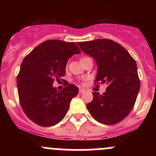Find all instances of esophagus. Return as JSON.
I'll return each mask as SVG.
<instances>
[{
    "label": "esophagus",
    "instance_id": "obj_1",
    "mask_svg": "<svg viewBox=\"0 0 156 156\" xmlns=\"http://www.w3.org/2000/svg\"><path fill=\"white\" fill-rule=\"evenodd\" d=\"M84 92H85V90L84 89H82V88L79 89V94H83V93Z\"/></svg>",
    "mask_w": 156,
    "mask_h": 156
}]
</instances>
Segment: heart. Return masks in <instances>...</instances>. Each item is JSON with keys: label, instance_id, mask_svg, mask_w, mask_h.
I'll return each mask as SVG.
<instances>
[{"label": "heart", "instance_id": "obj_1", "mask_svg": "<svg viewBox=\"0 0 156 156\" xmlns=\"http://www.w3.org/2000/svg\"><path fill=\"white\" fill-rule=\"evenodd\" d=\"M86 58H87V57H82L81 59V60H82V59H86Z\"/></svg>", "mask_w": 156, "mask_h": 156}]
</instances>
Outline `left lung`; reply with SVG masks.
Here are the masks:
<instances>
[{"label":"left lung","instance_id":"1","mask_svg":"<svg viewBox=\"0 0 156 156\" xmlns=\"http://www.w3.org/2000/svg\"><path fill=\"white\" fill-rule=\"evenodd\" d=\"M78 45L96 60L95 82L107 84L102 95L92 93L94 99L87 104L90 114L104 125L119 123L130 112L140 90L136 61L124 47L109 39L78 42Z\"/></svg>","mask_w":156,"mask_h":156}]
</instances>
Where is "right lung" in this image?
Masks as SVG:
<instances>
[{"label":"right lung","instance_id":"obj_1","mask_svg":"<svg viewBox=\"0 0 156 156\" xmlns=\"http://www.w3.org/2000/svg\"><path fill=\"white\" fill-rule=\"evenodd\" d=\"M79 53L81 50L74 42L48 40L24 58L17 75V88L20 105L30 120L50 127L63 119L78 88L67 84L59 91L53 83L64 81L68 59Z\"/></svg>","mask_w":156,"mask_h":156}]
</instances>
